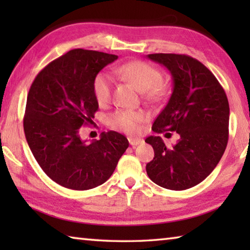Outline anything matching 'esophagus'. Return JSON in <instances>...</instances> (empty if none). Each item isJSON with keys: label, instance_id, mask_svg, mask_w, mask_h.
<instances>
[{"label": "esophagus", "instance_id": "1", "mask_svg": "<svg viewBox=\"0 0 250 250\" xmlns=\"http://www.w3.org/2000/svg\"><path fill=\"white\" fill-rule=\"evenodd\" d=\"M129 143L132 146H138V145H140V143H142L143 142V140L142 139H140V138H132V137H130L129 139Z\"/></svg>", "mask_w": 250, "mask_h": 250}]
</instances>
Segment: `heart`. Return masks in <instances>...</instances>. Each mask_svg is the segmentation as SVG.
Instances as JSON below:
<instances>
[{
    "label": "heart",
    "mask_w": 250,
    "mask_h": 250,
    "mask_svg": "<svg viewBox=\"0 0 250 250\" xmlns=\"http://www.w3.org/2000/svg\"><path fill=\"white\" fill-rule=\"evenodd\" d=\"M120 77L133 83L140 91H146L150 98H158L162 94L161 73L155 67L146 62L131 61L120 65L116 69ZM113 79L107 73H99L94 80V94L99 104H104L110 99ZM146 119L142 110L119 109L109 117V124L112 128L128 133H137L140 124Z\"/></svg>",
    "instance_id": "b5f03b06"
}]
</instances>
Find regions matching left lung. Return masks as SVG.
Here are the masks:
<instances>
[{"label": "left lung", "mask_w": 250, "mask_h": 250, "mask_svg": "<svg viewBox=\"0 0 250 250\" xmlns=\"http://www.w3.org/2000/svg\"><path fill=\"white\" fill-rule=\"evenodd\" d=\"M147 58L170 71L172 95L152 125L155 133L174 131L179 140L167 146L150 135L154 158L146 164L150 179L161 188L183 191L201 183L222 159L228 142L229 104L211 71L188 55L150 54Z\"/></svg>", "instance_id": "1"}]
</instances>
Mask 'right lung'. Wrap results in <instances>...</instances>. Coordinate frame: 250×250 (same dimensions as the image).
<instances>
[{"instance_id":"add662e5","label":"right lung","mask_w":250,"mask_h":250,"mask_svg":"<svg viewBox=\"0 0 250 250\" xmlns=\"http://www.w3.org/2000/svg\"><path fill=\"white\" fill-rule=\"evenodd\" d=\"M117 55L73 49L42 69L28 91L24 132L34 158L64 188L86 191L104 183L128 149L125 135L103 132L87 142L80 128L92 125L98 101L94 80Z\"/></svg>"}]
</instances>
